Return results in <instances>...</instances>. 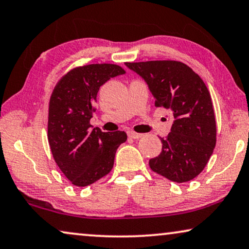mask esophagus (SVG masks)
I'll use <instances>...</instances> for the list:
<instances>
[{
    "label": "esophagus",
    "instance_id": "1",
    "mask_svg": "<svg viewBox=\"0 0 249 249\" xmlns=\"http://www.w3.org/2000/svg\"><path fill=\"white\" fill-rule=\"evenodd\" d=\"M128 136L132 139H139V138H142V133H138V132H135V131H128Z\"/></svg>",
    "mask_w": 249,
    "mask_h": 249
}]
</instances>
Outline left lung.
<instances>
[{"instance_id": "obj_1", "label": "left lung", "mask_w": 249, "mask_h": 249, "mask_svg": "<svg viewBox=\"0 0 249 249\" xmlns=\"http://www.w3.org/2000/svg\"><path fill=\"white\" fill-rule=\"evenodd\" d=\"M148 85L155 106L174 117L171 132L149 166L176 183L189 182L203 171L213 153L217 127L211 95L199 75L176 60L125 63Z\"/></svg>"}]
</instances>
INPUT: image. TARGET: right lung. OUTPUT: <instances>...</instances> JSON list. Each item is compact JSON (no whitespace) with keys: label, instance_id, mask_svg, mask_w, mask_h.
Segmentation results:
<instances>
[{"label":"right lung","instance_id":"1","mask_svg":"<svg viewBox=\"0 0 249 249\" xmlns=\"http://www.w3.org/2000/svg\"><path fill=\"white\" fill-rule=\"evenodd\" d=\"M114 64H91L68 71L57 83L49 101L48 142L60 171L76 186H88L109 174L124 131L91 129L89 120L101 86L124 74Z\"/></svg>","mask_w":249,"mask_h":249}]
</instances>
